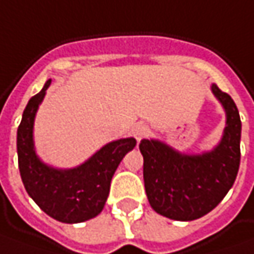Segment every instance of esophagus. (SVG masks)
Wrapping results in <instances>:
<instances>
[{
    "label": "esophagus",
    "instance_id": "34e87169",
    "mask_svg": "<svg viewBox=\"0 0 254 254\" xmlns=\"http://www.w3.org/2000/svg\"><path fill=\"white\" fill-rule=\"evenodd\" d=\"M132 133H133V136H135L136 140H137V142H140L144 136L149 133V127H146V125H136V127H133V130H132Z\"/></svg>",
    "mask_w": 254,
    "mask_h": 254
}]
</instances>
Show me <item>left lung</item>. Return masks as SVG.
I'll use <instances>...</instances> for the list:
<instances>
[{"label":"left lung","mask_w":254,"mask_h":254,"mask_svg":"<svg viewBox=\"0 0 254 254\" xmlns=\"http://www.w3.org/2000/svg\"><path fill=\"white\" fill-rule=\"evenodd\" d=\"M211 91L225 112L222 136L212 149L186 153L153 137L142 139L139 144L149 204L169 219L187 222L211 212L238 176L242 135L239 111L216 84H211Z\"/></svg>","instance_id":"8db88e82"}]
</instances>
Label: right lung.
I'll return each instance as SVG.
<instances>
[{
    "mask_svg": "<svg viewBox=\"0 0 254 254\" xmlns=\"http://www.w3.org/2000/svg\"><path fill=\"white\" fill-rule=\"evenodd\" d=\"M52 80L33 95L23 111L16 133L18 164L29 197L43 212L63 223H80L95 218L104 209L111 180L125 154L133 150L135 137H124L104 144L81 164L60 169L45 163L36 153L33 127L39 105Z\"/></svg>",
    "mask_w": 254,
    "mask_h": 254,
    "instance_id": "obj_1",
    "label": "right lung"
}]
</instances>
